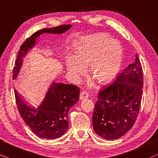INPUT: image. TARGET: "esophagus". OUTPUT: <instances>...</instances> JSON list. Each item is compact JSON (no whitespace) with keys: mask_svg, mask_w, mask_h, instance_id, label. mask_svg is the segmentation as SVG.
Instances as JSON below:
<instances>
[{"mask_svg":"<svg viewBox=\"0 0 158 158\" xmlns=\"http://www.w3.org/2000/svg\"><path fill=\"white\" fill-rule=\"evenodd\" d=\"M89 93L87 92H81L80 93V95H79V98L81 99V100H83V99L85 98H87L88 97H89Z\"/></svg>","mask_w":158,"mask_h":158,"instance_id":"1","label":"esophagus"}]
</instances>
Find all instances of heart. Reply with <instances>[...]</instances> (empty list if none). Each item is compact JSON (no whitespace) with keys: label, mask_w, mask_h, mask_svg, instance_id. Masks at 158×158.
<instances>
[{"label":"heart","mask_w":158,"mask_h":158,"mask_svg":"<svg viewBox=\"0 0 158 158\" xmlns=\"http://www.w3.org/2000/svg\"><path fill=\"white\" fill-rule=\"evenodd\" d=\"M123 49L118 42L105 33H98L86 37L78 48L75 57L66 60L69 74L73 81L80 79L89 65V73L100 84L110 81L121 67Z\"/></svg>","instance_id":"obj_1"}]
</instances>
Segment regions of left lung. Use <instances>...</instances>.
I'll return each mask as SVG.
<instances>
[{"instance_id":"left-lung-1","label":"left lung","mask_w":158,"mask_h":158,"mask_svg":"<svg viewBox=\"0 0 158 158\" xmlns=\"http://www.w3.org/2000/svg\"><path fill=\"white\" fill-rule=\"evenodd\" d=\"M142 88V64L136 55L135 62L129 65L115 81L99 92L92 115L95 133L108 140L127 134L137 118Z\"/></svg>"}]
</instances>
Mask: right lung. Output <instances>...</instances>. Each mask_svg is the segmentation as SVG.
Masks as SVG:
<instances>
[{
    "mask_svg": "<svg viewBox=\"0 0 158 158\" xmlns=\"http://www.w3.org/2000/svg\"><path fill=\"white\" fill-rule=\"evenodd\" d=\"M71 27V24H64L43 29L28 37L20 47L13 70V79L17 77L22 58L41 34H62ZM79 88L76 85L52 82L40 103L29 106L14 90L18 110L26 124L37 136L50 139L60 137L68 130L69 112L79 100Z\"/></svg>",
    "mask_w": 158,
    "mask_h": 158,
    "instance_id": "obj_1",
    "label": "right lung"
}]
</instances>
